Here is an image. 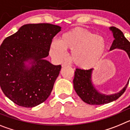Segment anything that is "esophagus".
Returning a JSON list of instances; mask_svg holds the SVG:
<instances>
[{"instance_id":"esophagus-1","label":"esophagus","mask_w":130,"mask_h":130,"mask_svg":"<svg viewBox=\"0 0 130 130\" xmlns=\"http://www.w3.org/2000/svg\"><path fill=\"white\" fill-rule=\"evenodd\" d=\"M70 66V64L68 62H64L62 64V67H64V66Z\"/></svg>"}]
</instances>
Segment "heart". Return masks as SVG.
<instances>
[{"mask_svg": "<svg viewBox=\"0 0 130 130\" xmlns=\"http://www.w3.org/2000/svg\"><path fill=\"white\" fill-rule=\"evenodd\" d=\"M106 48V41L102 36L77 26L64 33L59 41L51 42L50 53L57 59H62L66 57V50L72 51L73 63L81 68L89 69L98 63Z\"/></svg>", "mask_w": 130, "mask_h": 130, "instance_id": "b5f03b06", "label": "heart"}]
</instances>
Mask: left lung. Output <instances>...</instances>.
Returning <instances> with one entry per match:
<instances>
[{
    "label": "left lung",
    "mask_w": 130,
    "mask_h": 130,
    "mask_svg": "<svg viewBox=\"0 0 130 130\" xmlns=\"http://www.w3.org/2000/svg\"><path fill=\"white\" fill-rule=\"evenodd\" d=\"M115 40L112 43L110 51L120 49L126 51L130 59V42L125 38L123 32L119 28L111 26ZM93 68L89 70L76 69L73 79V87L78 96L84 102L90 105H104L116 100L123 94L126 90L129 81L120 92L111 95L102 94L96 90L92 81ZM130 78V77H129Z\"/></svg>",
    "instance_id": "8db88e82"
}]
</instances>
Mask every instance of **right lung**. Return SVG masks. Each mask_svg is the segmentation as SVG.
Returning a JSON list of instances; mask_svg holds the SVG:
<instances>
[{"mask_svg":"<svg viewBox=\"0 0 130 130\" xmlns=\"http://www.w3.org/2000/svg\"><path fill=\"white\" fill-rule=\"evenodd\" d=\"M61 30L49 23L26 24L0 47V85L15 104L33 107L47 99L61 66L45 59L52 40Z\"/></svg>","mask_w":130,"mask_h":130,"instance_id":"1","label":"right lung"}]
</instances>
